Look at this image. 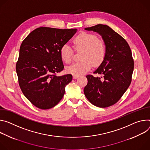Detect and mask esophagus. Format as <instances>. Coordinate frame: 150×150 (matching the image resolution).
I'll return each instance as SVG.
<instances>
[{"mask_svg":"<svg viewBox=\"0 0 150 150\" xmlns=\"http://www.w3.org/2000/svg\"><path fill=\"white\" fill-rule=\"evenodd\" d=\"M79 77V76H77V75H73V78L74 79H77Z\"/></svg>","mask_w":150,"mask_h":150,"instance_id":"1","label":"esophagus"}]
</instances>
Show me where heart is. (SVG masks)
<instances>
[{"instance_id": "b5f03b06", "label": "heart", "mask_w": 150, "mask_h": 150, "mask_svg": "<svg viewBox=\"0 0 150 150\" xmlns=\"http://www.w3.org/2000/svg\"><path fill=\"white\" fill-rule=\"evenodd\" d=\"M74 47L77 50L83 49L80 61L68 66L66 70L73 75L80 76L88 71L93 65L96 67L103 61L105 54L106 47L104 42L98 39L97 36L88 33H81L73 40ZM60 56L65 63L72 61L73 51L68 43L62 46L60 49Z\"/></svg>"}]
</instances>
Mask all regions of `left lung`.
<instances>
[{
    "instance_id": "1",
    "label": "left lung",
    "mask_w": 150,
    "mask_h": 150,
    "mask_svg": "<svg viewBox=\"0 0 150 150\" xmlns=\"http://www.w3.org/2000/svg\"><path fill=\"white\" fill-rule=\"evenodd\" d=\"M98 33L106 47L105 58L93 73L103 78L87 75L84 93L93 105L105 108L118 102L130 85L134 62L126 40L107 25L98 24L85 28Z\"/></svg>"
}]
</instances>
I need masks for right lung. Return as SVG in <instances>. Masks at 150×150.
Here are the masks:
<instances>
[{"instance_id":"add662e5","label":"right lung","mask_w":150,"mask_h":150,"mask_svg":"<svg viewBox=\"0 0 150 150\" xmlns=\"http://www.w3.org/2000/svg\"><path fill=\"white\" fill-rule=\"evenodd\" d=\"M76 32V28L42 27L23 41L16 74L23 94L36 107L47 110L55 107L64 96L65 86L71 81L70 74H56L64 69L60 49Z\"/></svg>"}]
</instances>
